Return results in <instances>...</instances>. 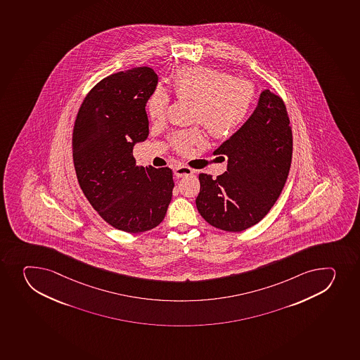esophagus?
<instances>
[{
    "label": "esophagus",
    "mask_w": 360,
    "mask_h": 360,
    "mask_svg": "<svg viewBox=\"0 0 360 360\" xmlns=\"http://www.w3.org/2000/svg\"><path fill=\"white\" fill-rule=\"evenodd\" d=\"M195 172L193 169L191 167H186V165H178L176 169H174V176L176 177H186V176H189V174H193Z\"/></svg>",
    "instance_id": "1"
}]
</instances>
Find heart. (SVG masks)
Wrapping results in <instances>:
<instances>
[{"mask_svg": "<svg viewBox=\"0 0 360 360\" xmlns=\"http://www.w3.org/2000/svg\"><path fill=\"white\" fill-rule=\"evenodd\" d=\"M172 89L179 100H191L193 121L205 125L216 139H226L238 130L249 116L255 90L243 79L209 67H183L172 79ZM170 96L163 86H156L146 103L153 122L164 120ZM202 141L198 129L179 131L172 136V144L181 153H188L193 144Z\"/></svg>", "mask_w": 360, "mask_h": 360, "instance_id": "b5f03b06", "label": "heart"}]
</instances>
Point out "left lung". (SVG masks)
<instances>
[{
	"instance_id": "obj_1",
	"label": "left lung",
	"mask_w": 360,
	"mask_h": 360,
	"mask_svg": "<svg viewBox=\"0 0 360 360\" xmlns=\"http://www.w3.org/2000/svg\"><path fill=\"white\" fill-rule=\"evenodd\" d=\"M214 155L228 167L217 178L200 174L198 212L224 231L251 228L274 207L291 167L292 130L281 97L264 90L249 120Z\"/></svg>"
}]
</instances>
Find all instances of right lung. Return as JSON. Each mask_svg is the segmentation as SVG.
Masks as SVG:
<instances>
[{
	"mask_svg": "<svg viewBox=\"0 0 360 360\" xmlns=\"http://www.w3.org/2000/svg\"><path fill=\"white\" fill-rule=\"evenodd\" d=\"M157 83L148 67L108 76L86 95L72 132L84 196L108 224L130 233L160 225L174 186L170 167H139L132 156L149 135L146 105Z\"/></svg>",
	"mask_w": 360,
	"mask_h": 360,
	"instance_id": "obj_1",
	"label": "right lung"
}]
</instances>
